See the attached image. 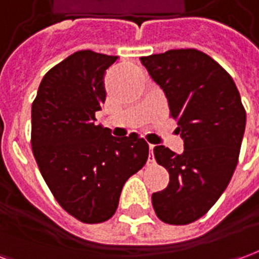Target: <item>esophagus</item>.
Listing matches in <instances>:
<instances>
[{
  "instance_id": "1",
  "label": "esophagus",
  "mask_w": 259,
  "mask_h": 259,
  "mask_svg": "<svg viewBox=\"0 0 259 259\" xmlns=\"http://www.w3.org/2000/svg\"><path fill=\"white\" fill-rule=\"evenodd\" d=\"M148 148H150V155H148V161H147V163H148V165H152V163L155 162V159H154V154H152L154 146H152V144H150V146H148Z\"/></svg>"
}]
</instances>
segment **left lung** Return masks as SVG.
<instances>
[{"label":"left lung","mask_w":259,"mask_h":259,"mask_svg":"<svg viewBox=\"0 0 259 259\" xmlns=\"http://www.w3.org/2000/svg\"><path fill=\"white\" fill-rule=\"evenodd\" d=\"M168 98L170 116L185 141L182 154L157 146L154 155L169 172V185L154 193L157 217L169 225L200 219L226 190L245 129V109L232 76L194 48L141 57Z\"/></svg>","instance_id":"1"}]
</instances>
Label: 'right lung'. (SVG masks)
<instances>
[{"mask_svg": "<svg viewBox=\"0 0 259 259\" xmlns=\"http://www.w3.org/2000/svg\"><path fill=\"white\" fill-rule=\"evenodd\" d=\"M118 57L77 51L50 69L31 105V148L59 205L84 223L112 217L126 180L147 162L137 133L113 137L96 123L105 102L104 74Z\"/></svg>", "mask_w": 259, "mask_h": 259, "instance_id": "1", "label": "right lung"}]
</instances>
